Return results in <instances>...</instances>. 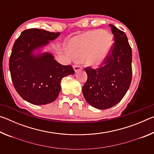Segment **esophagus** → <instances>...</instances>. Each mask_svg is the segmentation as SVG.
<instances>
[{
    "instance_id": "obj_1",
    "label": "esophagus",
    "mask_w": 154,
    "mask_h": 154,
    "mask_svg": "<svg viewBox=\"0 0 154 154\" xmlns=\"http://www.w3.org/2000/svg\"><path fill=\"white\" fill-rule=\"evenodd\" d=\"M73 69H74L75 72H78L79 71H80L81 69H82V66H79V65H74Z\"/></svg>"
}]
</instances>
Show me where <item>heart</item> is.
<instances>
[{
	"mask_svg": "<svg viewBox=\"0 0 154 154\" xmlns=\"http://www.w3.org/2000/svg\"><path fill=\"white\" fill-rule=\"evenodd\" d=\"M113 36L102 30L88 31L69 41V51L77 60H84L88 66L98 68L107 58L113 45Z\"/></svg>",
	"mask_w": 154,
	"mask_h": 154,
	"instance_id": "obj_1",
	"label": "heart"
}]
</instances>
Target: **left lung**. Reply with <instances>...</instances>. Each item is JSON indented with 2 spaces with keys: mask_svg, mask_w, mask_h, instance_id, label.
Masks as SVG:
<instances>
[{
  "mask_svg": "<svg viewBox=\"0 0 154 154\" xmlns=\"http://www.w3.org/2000/svg\"><path fill=\"white\" fill-rule=\"evenodd\" d=\"M115 44L111 53L97 69L85 68L88 80L82 88L85 100L93 107L109 109L121 101L132 81V49L126 35L109 24Z\"/></svg>",
  "mask_w": 154,
  "mask_h": 154,
  "instance_id": "left-lung-1",
  "label": "left lung"
}]
</instances>
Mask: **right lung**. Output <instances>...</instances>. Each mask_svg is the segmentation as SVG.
Wrapping results in <instances>:
<instances>
[{"mask_svg": "<svg viewBox=\"0 0 154 154\" xmlns=\"http://www.w3.org/2000/svg\"><path fill=\"white\" fill-rule=\"evenodd\" d=\"M60 35L31 28L23 31L13 46L9 58L12 82L21 97L33 105L54 102L60 92L62 78L75 73L72 66L58 63L49 52L41 53V49Z\"/></svg>", "mask_w": 154, "mask_h": 154, "instance_id": "right-lung-1", "label": "right lung"}]
</instances>
